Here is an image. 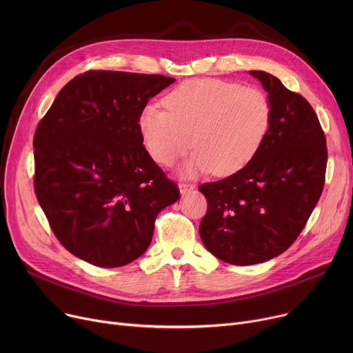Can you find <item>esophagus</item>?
Instances as JSON below:
<instances>
[{
    "mask_svg": "<svg viewBox=\"0 0 353 353\" xmlns=\"http://www.w3.org/2000/svg\"><path fill=\"white\" fill-rule=\"evenodd\" d=\"M193 189H194L193 184L179 183V190H180V193H181V194H186V193H189V192H190V190H193Z\"/></svg>",
    "mask_w": 353,
    "mask_h": 353,
    "instance_id": "obj_1",
    "label": "esophagus"
}]
</instances>
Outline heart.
Segmentation results:
<instances>
[{"label":"heart","instance_id":"b5f03b06","mask_svg":"<svg viewBox=\"0 0 353 353\" xmlns=\"http://www.w3.org/2000/svg\"><path fill=\"white\" fill-rule=\"evenodd\" d=\"M167 110L147 104L139 116V132L150 157L169 167L196 147L180 174L193 177L214 170L239 172L263 145L272 105L266 92L252 85L216 79H194L165 96Z\"/></svg>","mask_w":353,"mask_h":353}]
</instances>
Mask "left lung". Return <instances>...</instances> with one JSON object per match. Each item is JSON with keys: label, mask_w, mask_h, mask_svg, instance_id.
Segmentation results:
<instances>
[{"label": "left lung", "mask_w": 353, "mask_h": 353, "mask_svg": "<svg viewBox=\"0 0 353 353\" xmlns=\"http://www.w3.org/2000/svg\"><path fill=\"white\" fill-rule=\"evenodd\" d=\"M249 74L270 100L268 137L243 169L199 188L209 205L199 228L201 242L237 266L268 262L294 242L321 197L327 161L312 105L272 74Z\"/></svg>", "instance_id": "left-lung-1"}]
</instances>
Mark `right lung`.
I'll use <instances>...</instances> for the list:
<instances>
[{
    "label": "right lung",
    "mask_w": 353,
    "mask_h": 353,
    "mask_svg": "<svg viewBox=\"0 0 353 353\" xmlns=\"http://www.w3.org/2000/svg\"><path fill=\"white\" fill-rule=\"evenodd\" d=\"M172 77L88 71L65 84L34 136V188L61 245L120 268L152 243L154 220L180 197L143 145L139 116Z\"/></svg>",
    "instance_id": "add662e5"
}]
</instances>
